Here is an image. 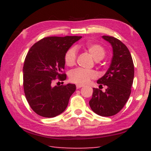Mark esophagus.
I'll return each mask as SVG.
<instances>
[{
	"label": "esophagus",
	"mask_w": 151,
	"mask_h": 151,
	"mask_svg": "<svg viewBox=\"0 0 151 151\" xmlns=\"http://www.w3.org/2000/svg\"><path fill=\"white\" fill-rule=\"evenodd\" d=\"M83 85H76V88L77 89H78V88H81V87H83Z\"/></svg>",
	"instance_id": "obj_1"
}]
</instances>
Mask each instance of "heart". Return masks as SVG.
Instances as JSON below:
<instances>
[{"mask_svg":"<svg viewBox=\"0 0 151 151\" xmlns=\"http://www.w3.org/2000/svg\"><path fill=\"white\" fill-rule=\"evenodd\" d=\"M85 49L90 53L95 60L103 59L105 56V50L98 44L88 43L85 47ZM76 58V50L75 48H69L66 52L65 56V62L67 66H73L75 65ZM96 77V74L94 70H86L83 68H78L72 70L69 74V78L71 82L78 85H86L91 81V79Z\"/></svg>","mask_w":151,"mask_h":151,"instance_id":"heart-1","label":"heart"}]
</instances>
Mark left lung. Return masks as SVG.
Here are the masks:
<instances>
[{
	"instance_id": "1",
	"label": "left lung",
	"mask_w": 151,
	"mask_h": 151,
	"mask_svg": "<svg viewBox=\"0 0 151 151\" xmlns=\"http://www.w3.org/2000/svg\"><path fill=\"white\" fill-rule=\"evenodd\" d=\"M112 48L111 65L97 83L107 86L105 92L93 88L89 105L94 112L102 116H111L123 108L131 93L134 79V64L126 45L116 38L103 36Z\"/></svg>"
}]
</instances>
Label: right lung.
<instances>
[{
  "label": "right lung",
  "mask_w": 151,
  "mask_h": 151,
  "mask_svg": "<svg viewBox=\"0 0 151 151\" xmlns=\"http://www.w3.org/2000/svg\"><path fill=\"white\" fill-rule=\"evenodd\" d=\"M82 37H49L36 42L30 48L23 66V86L30 106L39 115L52 118L65 111L76 85L52 86L56 78H66L65 56Z\"/></svg>",
  "instance_id": "obj_1"
}]
</instances>
